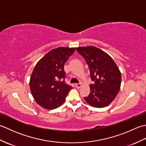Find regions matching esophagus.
<instances>
[{
	"label": "esophagus",
	"mask_w": 146,
	"mask_h": 146,
	"mask_svg": "<svg viewBox=\"0 0 146 146\" xmlns=\"http://www.w3.org/2000/svg\"><path fill=\"white\" fill-rule=\"evenodd\" d=\"M82 86V84H75V87L76 88H80Z\"/></svg>",
	"instance_id": "1"
}]
</instances>
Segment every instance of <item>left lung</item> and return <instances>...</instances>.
Segmentation results:
<instances>
[{
	"label": "left lung",
	"mask_w": 146,
	"mask_h": 146,
	"mask_svg": "<svg viewBox=\"0 0 146 146\" xmlns=\"http://www.w3.org/2000/svg\"><path fill=\"white\" fill-rule=\"evenodd\" d=\"M88 64L94 83L90 85V93L85 100L96 108L110 104L120 89L122 76L119 67L110 55L93 46L76 48Z\"/></svg>",
	"instance_id": "left-lung-1"
}]
</instances>
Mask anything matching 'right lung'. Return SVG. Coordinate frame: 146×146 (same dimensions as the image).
<instances>
[{
  "mask_svg": "<svg viewBox=\"0 0 146 146\" xmlns=\"http://www.w3.org/2000/svg\"><path fill=\"white\" fill-rule=\"evenodd\" d=\"M75 48L52 49L38 61L29 81V87L36 102L44 109L52 110L63 104L72 88L65 83L64 65Z\"/></svg>",
  "mask_w": 146,
  "mask_h": 146,
  "instance_id": "1",
  "label": "right lung"
}]
</instances>
